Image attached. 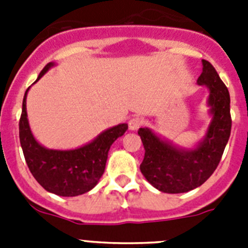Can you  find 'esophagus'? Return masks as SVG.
<instances>
[{"label": "esophagus", "instance_id": "esophagus-1", "mask_svg": "<svg viewBox=\"0 0 248 248\" xmlns=\"http://www.w3.org/2000/svg\"><path fill=\"white\" fill-rule=\"evenodd\" d=\"M141 125H143V119L141 118L134 117L129 120V129L130 130H138Z\"/></svg>", "mask_w": 248, "mask_h": 248}]
</instances>
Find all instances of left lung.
<instances>
[{
    "mask_svg": "<svg viewBox=\"0 0 248 248\" xmlns=\"http://www.w3.org/2000/svg\"><path fill=\"white\" fill-rule=\"evenodd\" d=\"M202 65L198 83L210 89L212 122L198 148L177 149L157 138L150 129L140 128L138 131L145 149L140 171L155 189L168 194L187 192L202 185L217 168L231 134L229 89L211 63L203 59Z\"/></svg>",
    "mask_w": 248,
    "mask_h": 248,
    "instance_id": "8db88e82",
    "label": "left lung"
}]
</instances>
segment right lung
Here are the masks:
<instances>
[{"label": "right lung", "mask_w": 248, "mask_h": 248, "mask_svg": "<svg viewBox=\"0 0 248 248\" xmlns=\"http://www.w3.org/2000/svg\"><path fill=\"white\" fill-rule=\"evenodd\" d=\"M53 65L48 63L37 80ZM36 80V82H37ZM19 118V141L30 171L47 191L59 196H78L97 185L105 169L111 144L126 130V124L103 131L87 145L74 150H49L39 145L31 133L26 110V95Z\"/></svg>", "instance_id": "right-lung-1"}]
</instances>
